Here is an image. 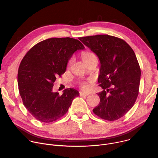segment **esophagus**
Returning a JSON list of instances; mask_svg holds the SVG:
<instances>
[{
	"label": "esophagus",
	"mask_w": 158,
	"mask_h": 158,
	"mask_svg": "<svg viewBox=\"0 0 158 158\" xmlns=\"http://www.w3.org/2000/svg\"><path fill=\"white\" fill-rule=\"evenodd\" d=\"M79 95H80V96H88V94L84 93L83 92H80Z\"/></svg>",
	"instance_id": "obj_1"
}]
</instances>
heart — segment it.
Instances as JSON below:
<instances>
[{"instance_id": "heart-1", "label": "heart", "mask_w": 158, "mask_h": 158, "mask_svg": "<svg viewBox=\"0 0 158 158\" xmlns=\"http://www.w3.org/2000/svg\"><path fill=\"white\" fill-rule=\"evenodd\" d=\"M81 57H82V59L83 62L85 64H87L93 58L96 57V56L92 52H84L82 53ZM73 61H74V58H73V57H72V58L68 62V64H67L68 67H69L72 64H73ZM79 86H80V88L82 90H86L88 88V83H87V82H85V81H81L79 82Z\"/></svg>"}]
</instances>
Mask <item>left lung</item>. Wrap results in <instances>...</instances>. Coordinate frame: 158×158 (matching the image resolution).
Returning a JSON list of instances; mask_svg holds the SVG:
<instances>
[{"mask_svg":"<svg viewBox=\"0 0 158 158\" xmlns=\"http://www.w3.org/2000/svg\"><path fill=\"white\" fill-rule=\"evenodd\" d=\"M99 58L101 64L98 93L99 104L93 109L102 119L117 120L134 106L139 94L140 69L135 54L127 43L117 37L99 35L79 38Z\"/></svg>","mask_w":158,"mask_h":158,"instance_id":"left-lung-1","label":"left lung"}]
</instances>
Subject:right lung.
<instances>
[{"instance_id": "right-lung-1", "label": "right lung", "mask_w": 158, "mask_h": 158, "mask_svg": "<svg viewBox=\"0 0 158 158\" xmlns=\"http://www.w3.org/2000/svg\"><path fill=\"white\" fill-rule=\"evenodd\" d=\"M84 48L78 40L53 38L38 43L24 56L18 74L19 91L24 106L36 119L44 123L56 120L79 96L73 88L65 89L62 95L52 88L74 53Z\"/></svg>"}]
</instances>
